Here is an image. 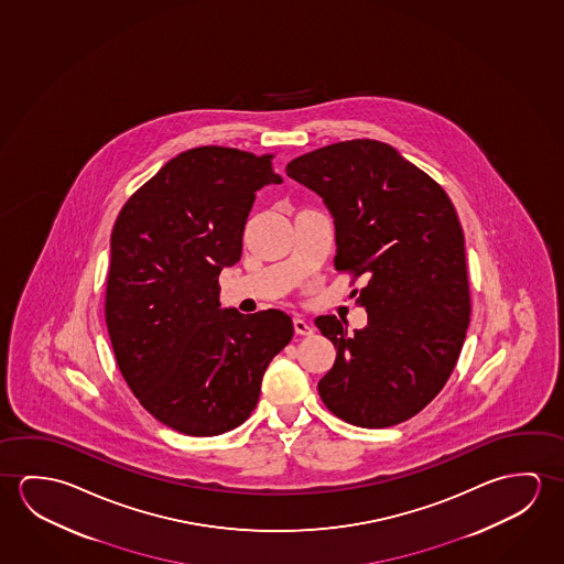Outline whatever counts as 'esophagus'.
I'll use <instances>...</instances> for the list:
<instances>
[{"instance_id":"34e87169","label":"esophagus","mask_w":564,"mask_h":564,"mask_svg":"<svg viewBox=\"0 0 564 564\" xmlns=\"http://www.w3.org/2000/svg\"><path fill=\"white\" fill-rule=\"evenodd\" d=\"M294 332L297 335H312L313 327L310 323L302 319V317H294Z\"/></svg>"}]
</instances>
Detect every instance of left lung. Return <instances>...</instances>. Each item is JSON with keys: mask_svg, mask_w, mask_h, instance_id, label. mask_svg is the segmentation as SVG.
Instances as JSON below:
<instances>
[{"mask_svg": "<svg viewBox=\"0 0 564 564\" xmlns=\"http://www.w3.org/2000/svg\"><path fill=\"white\" fill-rule=\"evenodd\" d=\"M286 172L332 212L335 269L368 278L357 297L367 327L347 333L335 315L315 319L337 349L317 384L323 403L367 430L410 420L443 390L470 322L455 207L435 180L372 139L307 152Z\"/></svg>", "mask_w": 564, "mask_h": 564, "instance_id": "1", "label": "left lung"}]
</instances>
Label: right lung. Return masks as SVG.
<instances>
[{"mask_svg":"<svg viewBox=\"0 0 564 564\" xmlns=\"http://www.w3.org/2000/svg\"><path fill=\"white\" fill-rule=\"evenodd\" d=\"M272 154L197 147L127 199L111 231L106 322L117 365L144 410L171 430L212 437L257 408L270 360L294 337L280 310L219 304V274L241 259Z\"/></svg>","mask_w":564,"mask_h":564,"instance_id":"obj_1","label":"right lung"}]
</instances>
